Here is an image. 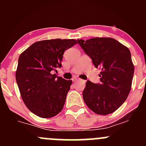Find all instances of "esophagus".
<instances>
[{
  "mask_svg": "<svg viewBox=\"0 0 146 146\" xmlns=\"http://www.w3.org/2000/svg\"><path fill=\"white\" fill-rule=\"evenodd\" d=\"M73 80H75V81H76V80H77V81H79V80H80V79H79V78H75L73 79Z\"/></svg>",
  "mask_w": 146,
  "mask_h": 146,
  "instance_id": "1",
  "label": "esophagus"
}]
</instances>
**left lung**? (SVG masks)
Listing matches in <instances>:
<instances>
[{"label":"left lung","instance_id":"obj_1","mask_svg":"<svg viewBox=\"0 0 146 146\" xmlns=\"http://www.w3.org/2000/svg\"><path fill=\"white\" fill-rule=\"evenodd\" d=\"M78 43L101 69L100 83L88 80L82 92L83 100L95 113L107 115L115 111L127 98L134 73L129 48L110 37H95Z\"/></svg>","mask_w":146,"mask_h":146}]
</instances>
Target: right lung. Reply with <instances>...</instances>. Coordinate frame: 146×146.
Returning a JSON list of instances; mask_svg holds the SVG:
<instances>
[{
	"label": "right lung",
	"mask_w": 146,
	"mask_h": 146,
	"mask_svg": "<svg viewBox=\"0 0 146 146\" xmlns=\"http://www.w3.org/2000/svg\"><path fill=\"white\" fill-rule=\"evenodd\" d=\"M77 43L75 39L42 40L20 54L16 81L26 107L38 117L51 118L63 110L72 80L54 71L61 67L64 51Z\"/></svg>",
	"instance_id": "add662e5"
}]
</instances>
